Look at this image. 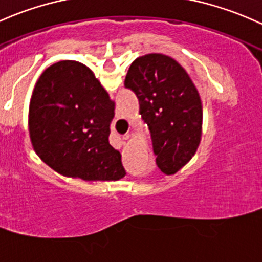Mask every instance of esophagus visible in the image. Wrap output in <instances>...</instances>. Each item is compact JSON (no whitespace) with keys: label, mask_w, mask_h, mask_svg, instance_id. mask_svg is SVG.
Returning a JSON list of instances; mask_svg holds the SVG:
<instances>
[{"label":"esophagus","mask_w":262,"mask_h":262,"mask_svg":"<svg viewBox=\"0 0 262 262\" xmlns=\"http://www.w3.org/2000/svg\"><path fill=\"white\" fill-rule=\"evenodd\" d=\"M128 139H130V135H128V134L123 135V136H122V140H125V141H126V140H128ZM119 145H120V147H121V146H122V141H120Z\"/></svg>","instance_id":"obj_1"}]
</instances>
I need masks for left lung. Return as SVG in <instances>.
Wrapping results in <instances>:
<instances>
[{
    "label": "left lung",
    "mask_w": 262,
    "mask_h": 262,
    "mask_svg": "<svg viewBox=\"0 0 262 262\" xmlns=\"http://www.w3.org/2000/svg\"><path fill=\"white\" fill-rule=\"evenodd\" d=\"M125 86L139 98V114L150 128L157 166L166 175H175L195 156L201 142L198 89L186 70L162 53L136 58Z\"/></svg>",
    "instance_id": "left-lung-1"
}]
</instances>
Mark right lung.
<instances>
[{"instance_id": "add662e5", "label": "right lung", "mask_w": 262, "mask_h": 262, "mask_svg": "<svg viewBox=\"0 0 262 262\" xmlns=\"http://www.w3.org/2000/svg\"><path fill=\"white\" fill-rule=\"evenodd\" d=\"M115 103L94 72L77 61L47 67L36 82L29 131L36 155L60 175L83 181H119L126 172L110 145Z\"/></svg>"}]
</instances>
